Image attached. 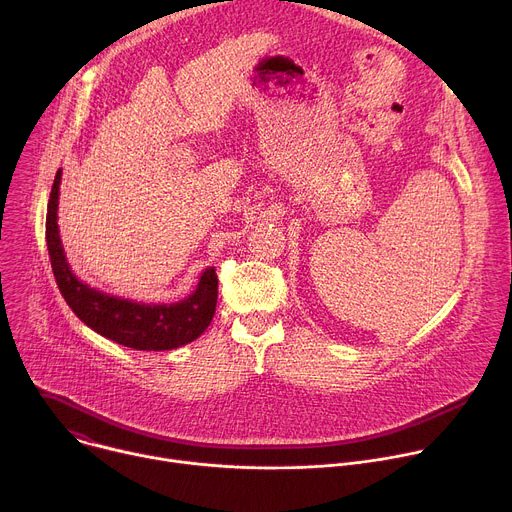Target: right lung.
I'll return each mask as SVG.
<instances>
[{
	"mask_svg": "<svg viewBox=\"0 0 512 512\" xmlns=\"http://www.w3.org/2000/svg\"><path fill=\"white\" fill-rule=\"evenodd\" d=\"M60 176L62 170L56 172L48 200L46 245L56 285L68 308L97 334L135 350H172L196 340L210 326L216 310L214 267L200 275L194 294L176 304H137L93 289L70 271L64 257L56 223Z\"/></svg>",
	"mask_w": 512,
	"mask_h": 512,
	"instance_id": "add662e5",
	"label": "right lung"
}]
</instances>
